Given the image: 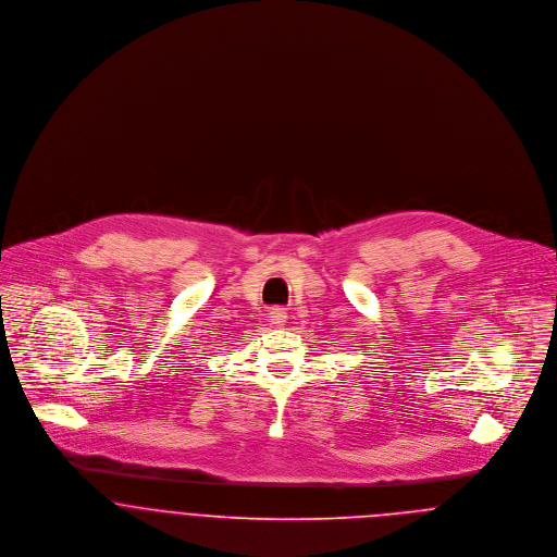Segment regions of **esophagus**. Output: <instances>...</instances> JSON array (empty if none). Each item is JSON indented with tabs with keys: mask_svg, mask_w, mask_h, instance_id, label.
<instances>
[{
	"mask_svg": "<svg viewBox=\"0 0 557 557\" xmlns=\"http://www.w3.org/2000/svg\"><path fill=\"white\" fill-rule=\"evenodd\" d=\"M270 321H272L274 325H285V323H287V311L281 309V307H274V309L270 311Z\"/></svg>",
	"mask_w": 557,
	"mask_h": 557,
	"instance_id": "esophagus-1",
	"label": "esophagus"
}]
</instances>
